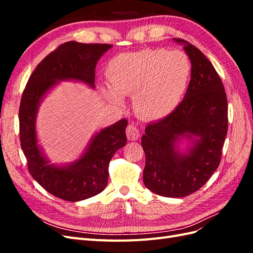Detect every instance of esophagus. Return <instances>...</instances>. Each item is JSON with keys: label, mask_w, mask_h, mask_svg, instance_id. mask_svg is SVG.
<instances>
[{"label": "esophagus", "mask_w": 253, "mask_h": 253, "mask_svg": "<svg viewBox=\"0 0 253 253\" xmlns=\"http://www.w3.org/2000/svg\"><path fill=\"white\" fill-rule=\"evenodd\" d=\"M126 136L129 140H137L139 138L140 133L139 129L137 128L135 126L131 125L126 127Z\"/></svg>", "instance_id": "obj_1"}]
</instances>
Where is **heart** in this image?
I'll list each match as a JSON object with an SVG mask.
<instances>
[{
	"instance_id": "1",
	"label": "heart",
	"mask_w": 253,
	"mask_h": 253,
	"mask_svg": "<svg viewBox=\"0 0 253 253\" xmlns=\"http://www.w3.org/2000/svg\"><path fill=\"white\" fill-rule=\"evenodd\" d=\"M109 83H103L104 97L115 104L132 95L138 116L158 120L170 115L185 95L191 65L178 50L143 49L113 58L106 68Z\"/></svg>"
}]
</instances>
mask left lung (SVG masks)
Wrapping results in <instances>:
<instances>
[{
    "instance_id": "8db88e82",
    "label": "left lung",
    "mask_w": 253,
    "mask_h": 253,
    "mask_svg": "<svg viewBox=\"0 0 253 253\" xmlns=\"http://www.w3.org/2000/svg\"><path fill=\"white\" fill-rule=\"evenodd\" d=\"M181 44L191 62L183 100L170 115L145 127L143 183L166 197H183L201 189L215 172L228 129L225 88L215 68L192 44Z\"/></svg>"
}]
</instances>
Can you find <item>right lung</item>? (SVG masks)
<instances>
[{"label":"right lung","mask_w":253,"mask_h":253,"mask_svg":"<svg viewBox=\"0 0 253 253\" xmlns=\"http://www.w3.org/2000/svg\"><path fill=\"white\" fill-rule=\"evenodd\" d=\"M113 45L66 42L45 57L30 76L21 99V147L35 180L56 197L79 202L99 194L108 185L109 164L126 143V119L96 132L81 156L68 164H50L39 143L37 116L49 91L61 81H74L95 88V68Z\"/></svg>","instance_id":"1"}]
</instances>
